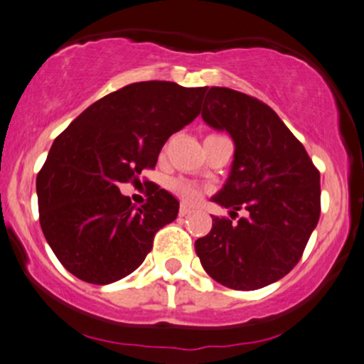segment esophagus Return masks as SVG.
I'll return each instance as SVG.
<instances>
[{
	"instance_id": "esophagus-1",
	"label": "esophagus",
	"mask_w": 364,
	"mask_h": 364,
	"mask_svg": "<svg viewBox=\"0 0 364 364\" xmlns=\"http://www.w3.org/2000/svg\"><path fill=\"white\" fill-rule=\"evenodd\" d=\"M191 208L188 205H181V208H179V216H188L191 213Z\"/></svg>"
}]
</instances>
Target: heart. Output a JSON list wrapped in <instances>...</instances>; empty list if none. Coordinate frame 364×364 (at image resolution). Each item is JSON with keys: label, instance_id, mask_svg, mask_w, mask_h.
Instances as JSON below:
<instances>
[{"label": "heart", "instance_id": "b5f03b06", "mask_svg": "<svg viewBox=\"0 0 364 364\" xmlns=\"http://www.w3.org/2000/svg\"><path fill=\"white\" fill-rule=\"evenodd\" d=\"M171 188L174 193H178L179 196L185 201H196L198 196H200V190L196 186H193L191 183L183 181V179H176V181L171 183Z\"/></svg>", "mask_w": 364, "mask_h": 364}]
</instances>
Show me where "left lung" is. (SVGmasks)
Wrapping results in <instances>:
<instances>
[{
    "label": "left lung",
    "mask_w": 364,
    "mask_h": 364,
    "mask_svg": "<svg viewBox=\"0 0 364 364\" xmlns=\"http://www.w3.org/2000/svg\"><path fill=\"white\" fill-rule=\"evenodd\" d=\"M201 117L235 144L232 168L211 201L237 223L213 216L195 242L206 274L235 291L277 282L301 260L321 213V176L287 126L269 105L227 87H206Z\"/></svg>",
    "instance_id": "obj_1"
}]
</instances>
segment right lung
Returning <instances> with one entry per match:
<instances>
[{"instance_id":"1","label":"right lung","mask_w":364,"mask_h":364,"mask_svg":"<svg viewBox=\"0 0 364 364\" xmlns=\"http://www.w3.org/2000/svg\"><path fill=\"white\" fill-rule=\"evenodd\" d=\"M206 87L149 80L87 107L53 141L36 176L40 225L68 272L107 285L132 274L156 232L176 220L179 201L156 186L136 208L119 183L154 168L164 142L200 114Z\"/></svg>"}]
</instances>
